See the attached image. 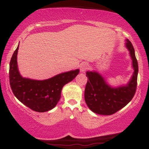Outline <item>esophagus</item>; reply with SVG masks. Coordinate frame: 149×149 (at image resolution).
I'll return each instance as SVG.
<instances>
[{"instance_id":"34e87169","label":"esophagus","mask_w":149,"mask_h":149,"mask_svg":"<svg viewBox=\"0 0 149 149\" xmlns=\"http://www.w3.org/2000/svg\"><path fill=\"white\" fill-rule=\"evenodd\" d=\"M88 67H89V65H88L87 63H82L80 65V72L81 73H84L87 70Z\"/></svg>"}]
</instances>
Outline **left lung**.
I'll use <instances>...</instances> for the list:
<instances>
[{
	"label": "left lung",
	"instance_id": "1",
	"mask_svg": "<svg viewBox=\"0 0 149 149\" xmlns=\"http://www.w3.org/2000/svg\"><path fill=\"white\" fill-rule=\"evenodd\" d=\"M126 47L132 57L133 76L124 86L113 88L108 85L104 78L97 72H87V80L85 89V100L91 110L100 115H111L122 109L129 103L137 89L138 63L135 50L129 40H126Z\"/></svg>",
	"mask_w": 149,
	"mask_h": 149
}]
</instances>
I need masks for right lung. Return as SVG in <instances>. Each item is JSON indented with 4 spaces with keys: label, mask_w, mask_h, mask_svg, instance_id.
<instances>
[{
    "label": "right lung",
    "mask_w": 149,
    "mask_h": 149,
    "mask_svg": "<svg viewBox=\"0 0 149 149\" xmlns=\"http://www.w3.org/2000/svg\"><path fill=\"white\" fill-rule=\"evenodd\" d=\"M18 48L19 45L10 62L9 79L12 92L20 102L35 112H44L52 109L61 97L62 87L74 79L79 70L62 73L45 80L22 77L17 64Z\"/></svg>",
    "instance_id": "1"
}]
</instances>
